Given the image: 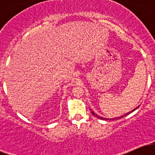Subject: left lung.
<instances>
[{"label":"left lung","mask_w":155,"mask_h":155,"mask_svg":"<svg viewBox=\"0 0 155 155\" xmlns=\"http://www.w3.org/2000/svg\"><path fill=\"white\" fill-rule=\"evenodd\" d=\"M138 107H139V106H137L136 108H135L134 109L132 110V111H129V112H127V114H123V115H122V116H121V117H115V118H111V119L105 118V117H101V116H99V115H97V114H95V112H94V111H92L91 109H90V111H91V113H92V114L93 115V116L96 117H97V118L100 119V120H118V119H119V120H120V119H122V118H123V117H125V116H127V115L130 114V113H132V112L134 111L135 110H136L137 108H138Z\"/></svg>","instance_id":"1"}]
</instances>
